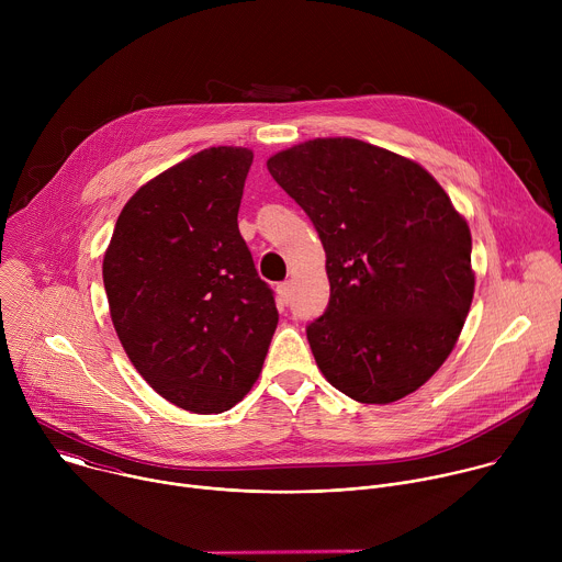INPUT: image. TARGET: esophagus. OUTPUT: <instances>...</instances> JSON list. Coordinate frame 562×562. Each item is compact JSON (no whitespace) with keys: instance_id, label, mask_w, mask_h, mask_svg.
<instances>
[{"instance_id":"1","label":"esophagus","mask_w":562,"mask_h":562,"mask_svg":"<svg viewBox=\"0 0 562 562\" xmlns=\"http://www.w3.org/2000/svg\"><path fill=\"white\" fill-rule=\"evenodd\" d=\"M276 295H278V304H280V306H286V304L291 302V282H282V284H278Z\"/></svg>"}]
</instances>
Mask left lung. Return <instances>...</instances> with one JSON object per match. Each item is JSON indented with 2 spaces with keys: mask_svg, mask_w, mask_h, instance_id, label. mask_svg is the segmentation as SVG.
I'll return each instance as SVG.
<instances>
[{
  "mask_svg": "<svg viewBox=\"0 0 562 562\" xmlns=\"http://www.w3.org/2000/svg\"><path fill=\"white\" fill-rule=\"evenodd\" d=\"M327 254L329 306L306 338L323 375L364 405L420 389L453 351L473 300L471 231L414 159L315 137L267 159Z\"/></svg>",
  "mask_w": 562,
  "mask_h": 562,
  "instance_id": "1",
  "label": "left lung"
}]
</instances>
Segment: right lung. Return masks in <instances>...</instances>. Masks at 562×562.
<instances>
[{"instance_id":"add662e5","label":"right lung","mask_w":562,"mask_h":562,"mask_svg":"<svg viewBox=\"0 0 562 562\" xmlns=\"http://www.w3.org/2000/svg\"><path fill=\"white\" fill-rule=\"evenodd\" d=\"M254 150L211 146L124 204L102 276L137 373L180 409L222 414L260 378L278 327L237 211Z\"/></svg>"}]
</instances>
